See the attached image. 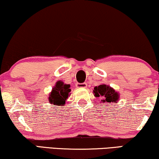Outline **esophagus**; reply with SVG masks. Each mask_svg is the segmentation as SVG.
<instances>
[{
    "label": "esophagus",
    "mask_w": 159,
    "mask_h": 159,
    "mask_svg": "<svg viewBox=\"0 0 159 159\" xmlns=\"http://www.w3.org/2000/svg\"><path fill=\"white\" fill-rule=\"evenodd\" d=\"M87 84L86 82H83V83H77L76 84V87L78 88H86Z\"/></svg>",
    "instance_id": "1"
}]
</instances>
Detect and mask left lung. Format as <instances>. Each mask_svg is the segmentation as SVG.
<instances>
[{
    "label": "left lung",
    "instance_id": "8db88e82",
    "mask_svg": "<svg viewBox=\"0 0 159 159\" xmlns=\"http://www.w3.org/2000/svg\"><path fill=\"white\" fill-rule=\"evenodd\" d=\"M93 92L95 97H102L104 98V100H102V102H116L119 99L118 93L106 84H100L98 87H95Z\"/></svg>",
    "mask_w": 159,
    "mask_h": 159
}]
</instances>
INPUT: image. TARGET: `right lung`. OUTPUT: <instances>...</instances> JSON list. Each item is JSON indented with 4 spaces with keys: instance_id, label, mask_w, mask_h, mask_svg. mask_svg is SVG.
<instances>
[{
    "instance_id": "1",
    "label": "right lung",
    "mask_w": 159,
    "mask_h": 159,
    "mask_svg": "<svg viewBox=\"0 0 159 159\" xmlns=\"http://www.w3.org/2000/svg\"><path fill=\"white\" fill-rule=\"evenodd\" d=\"M70 84H65L64 82L58 81L49 97V101L51 104L62 106L70 96L71 89Z\"/></svg>"
}]
</instances>
